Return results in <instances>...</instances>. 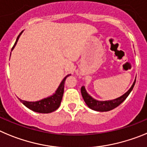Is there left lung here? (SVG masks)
I'll list each match as a JSON object with an SVG mask.
<instances>
[{"label":"left lung","mask_w":147,"mask_h":147,"mask_svg":"<svg viewBox=\"0 0 147 147\" xmlns=\"http://www.w3.org/2000/svg\"><path fill=\"white\" fill-rule=\"evenodd\" d=\"M136 80V78L135 79L134 82H133L132 86L129 88V89L128 90L126 93L121 95V96H119L118 98L114 99V100H105V101H100V100H95L92 96H90L88 94L84 86H82L81 88V94L83 100H84V102H85L86 104L88 105V107L89 108L94 110V111H111V110L114 109L116 107H118L121 103H122L123 102L126 100V98L128 96V95L129 94V93L131 92L133 87H134Z\"/></svg>","instance_id":"1"}]
</instances>
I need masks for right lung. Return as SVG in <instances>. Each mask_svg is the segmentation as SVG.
Masks as SVG:
<instances>
[{"label":"right lung","mask_w":147,"mask_h":147,"mask_svg":"<svg viewBox=\"0 0 147 147\" xmlns=\"http://www.w3.org/2000/svg\"><path fill=\"white\" fill-rule=\"evenodd\" d=\"M22 32H23V31L19 34V36H18L17 39H16V42L15 43H14V46H13L12 49H11V51L14 48L15 45H17V42H18V39H19L20 36V35L22 34ZM69 75H67V76L63 79V80H62L61 83H60V85L58 87V88L56 89L55 93L53 95H51V96H47L46 98H44L41 100H39V101L36 102L26 101V100H20V99L19 98L20 101L25 106H26L28 108H29V109L31 110V111H33L34 112H37V113H49L55 111V110H57L58 108H59V106H60L63 94H64V83H65V80L66 79H67V77H69Z\"/></svg>","instance_id":"1"}]
</instances>
